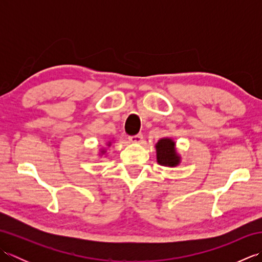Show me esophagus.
<instances>
[{"mask_svg":"<svg viewBox=\"0 0 262 262\" xmlns=\"http://www.w3.org/2000/svg\"><path fill=\"white\" fill-rule=\"evenodd\" d=\"M128 141H129L130 143H134V144H140L143 141V136H142V134L129 136V137H128Z\"/></svg>","mask_w":262,"mask_h":262,"instance_id":"obj_1","label":"esophagus"}]
</instances>
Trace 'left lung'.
<instances>
[{
	"label": "left lung",
	"mask_w": 262,
	"mask_h": 262,
	"mask_svg": "<svg viewBox=\"0 0 262 262\" xmlns=\"http://www.w3.org/2000/svg\"><path fill=\"white\" fill-rule=\"evenodd\" d=\"M157 161L160 165L174 168L181 162V157L177 152L176 142L170 137H164L155 144Z\"/></svg>",
	"instance_id": "8db88e82"
}]
</instances>
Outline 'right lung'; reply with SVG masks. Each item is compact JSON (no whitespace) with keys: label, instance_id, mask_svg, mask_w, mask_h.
<instances>
[{"label":"right lung","instance_id":"right-lung-1","mask_svg":"<svg viewBox=\"0 0 262 262\" xmlns=\"http://www.w3.org/2000/svg\"><path fill=\"white\" fill-rule=\"evenodd\" d=\"M107 145L110 146L111 145V142H108ZM105 152H107V151H105V148H101V149H100V155H103Z\"/></svg>","mask_w":262,"mask_h":262}]
</instances>
